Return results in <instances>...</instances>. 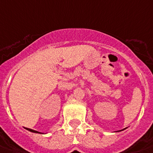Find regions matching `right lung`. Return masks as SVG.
Instances as JSON below:
<instances>
[{"label": "right lung", "mask_w": 153, "mask_h": 153, "mask_svg": "<svg viewBox=\"0 0 153 153\" xmlns=\"http://www.w3.org/2000/svg\"><path fill=\"white\" fill-rule=\"evenodd\" d=\"M26 130H28V131H31V132H33V133H40V132H38V131H34V130H32V129H30V128H26Z\"/></svg>", "instance_id": "1"}]
</instances>
